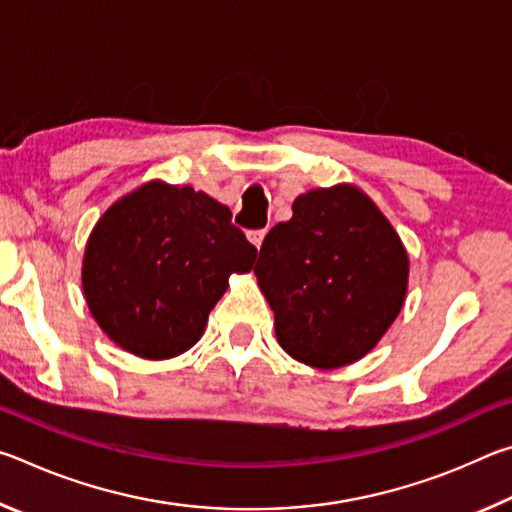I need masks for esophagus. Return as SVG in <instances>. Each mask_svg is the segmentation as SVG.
I'll return each instance as SVG.
<instances>
[{"instance_id": "34e87169", "label": "esophagus", "mask_w": 512, "mask_h": 512, "mask_svg": "<svg viewBox=\"0 0 512 512\" xmlns=\"http://www.w3.org/2000/svg\"><path fill=\"white\" fill-rule=\"evenodd\" d=\"M264 237H266V230H253V232H248L250 244H253L257 250L262 248V241H264Z\"/></svg>"}]
</instances>
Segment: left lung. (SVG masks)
<instances>
[{"mask_svg": "<svg viewBox=\"0 0 512 512\" xmlns=\"http://www.w3.org/2000/svg\"><path fill=\"white\" fill-rule=\"evenodd\" d=\"M282 350L341 368L375 348L400 314L409 255L377 205L352 185L311 189L268 232L255 264Z\"/></svg>", "mask_w": 512, "mask_h": 512, "instance_id": "obj_1", "label": "left lung"}]
</instances>
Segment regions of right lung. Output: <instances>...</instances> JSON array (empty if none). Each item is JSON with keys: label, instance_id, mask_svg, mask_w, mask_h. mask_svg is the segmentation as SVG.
<instances>
[{"label": "right lung", "instance_id": "right-lung-1", "mask_svg": "<svg viewBox=\"0 0 512 512\" xmlns=\"http://www.w3.org/2000/svg\"><path fill=\"white\" fill-rule=\"evenodd\" d=\"M255 255L228 207L189 185L151 180L94 225L83 293L119 348L142 359H171L201 339L228 277L248 273Z\"/></svg>", "mask_w": 512, "mask_h": 512}]
</instances>
